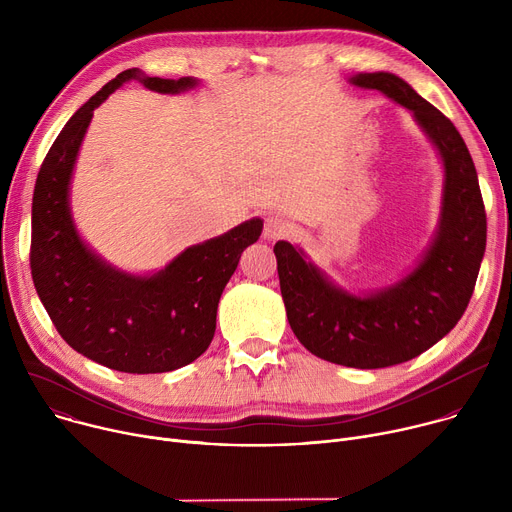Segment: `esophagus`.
Here are the masks:
<instances>
[{"mask_svg": "<svg viewBox=\"0 0 512 512\" xmlns=\"http://www.w3.org/2000/svg\"><path fill=\"white\" fill-rule=\"evenodd\" d=\"M287 231H289V225H287L285 218H281L279 214H273V216H267V218H265L263 239L275 241V239H281L283 235H287Z\"/></svg>", "mask_w": 512, "mask_h": 512, "instance_id": "esophagus-1", "label": "esophagus"}]
</instances>
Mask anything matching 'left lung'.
<instances>
[{
	"mask_svg": "<svg viewBox=\"0 0 512 512\" xmlns=\"http://www.w3.org/2000/svg\"><path fill=\"white\" fill-rule=\"evenodd\" d=\"M409 109L444 168L440 223L417 265L389 287L350 294L304 249L277 241V273L287 322L316 356L352 369H385L440 342L472 298L486 249L478 174L454 123L393 72L348 79Z\"/></svg>",
	"mask_w": 512,
	"mask_h": 512,
	"instance_id": "1",
	"label": "left lung"
}]
</instances>
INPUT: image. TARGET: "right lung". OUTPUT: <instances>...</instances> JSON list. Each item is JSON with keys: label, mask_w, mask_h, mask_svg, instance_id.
Segmentation results:
<instances>
[{"label": "right lung", "mask_w": 512, "mask_h": 512, "mask_svg": "<svg viewBox=\"0 0 512 512\" xmlns=\"http://www.w3.org/2000/svg\"><path fill=\"white\" fill-rule=\"evenodd\" d=\"M127 81L164 95L200 85L194 77L174 81L129 68L66 121L34 186L30 267L38 298L68 346L107 369L150 375L186 367L208 348L218 300L263 221L249 218L148 275L113 267L83 241L70 208L72 172L93 111Z\"/></svg>", "instance_id": "obj_1"}]
</instances>
